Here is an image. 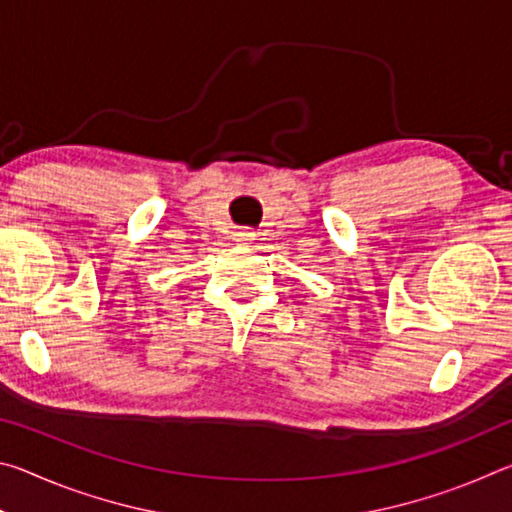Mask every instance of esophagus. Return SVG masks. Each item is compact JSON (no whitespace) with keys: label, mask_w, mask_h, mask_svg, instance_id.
I'll return each mask as SVG.
<instances>
[{"label":"esophagus","mask_w":512,"mask_h":512,"mask_svg":"<svg viewBox=\"0 0 512 512\" xmlns=\"http://www.w3.org/2000/svg\"><path fill=\"white\" fill-rule=\"evenodd\" d=\"M253 237H255V232L248 230V228H237L235 232H232V239H235L237 244H250Z\"/></svg>","instance_id":"1"}]
</instances>
